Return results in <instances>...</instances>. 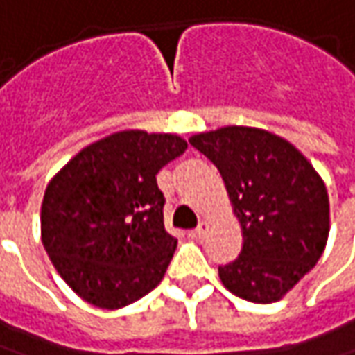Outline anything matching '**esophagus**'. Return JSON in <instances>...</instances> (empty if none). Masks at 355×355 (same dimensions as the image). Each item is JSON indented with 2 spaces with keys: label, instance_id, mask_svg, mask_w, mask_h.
Instances as JSON below:
<instances>
[{
  "label": "esophagus",
  "instance_id": "obj_1",
  "mask_svg": "<svg viewBox=\"0 0 355 355\" xmlns=\"http://www.w3.org/2000/svg\"><path fill=\"white\" fill-rule=\"evenodd\" d=\"M208 231H209L208 221H200V225H198L194 231H190V235H192L194 239H204L206 235H208Z\"/></svg>",
  "mask_w": 355,
  "mask_h": 355
}]
</instances>
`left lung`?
I'll list each match as a JSON object with an SVG mask.
<instances>
[{
  "label": "left lung",
  "mask_w": 355,
  "mask_h": 355,
  "mask_svg": "<svg viewBox=\"0 0 355 355\" xmlns=\"http://www.w3.org/2000/svg\"><path fill=\"white\" fill-rule=\"evenodd\" d=\"M188 141L218 167L243 229L241 254L219 266L223 286L252 303L278 301L327 247L322 178L299 149L266 130L227 126Z\"/></svg>",
  "instance_id": "8db88e82"
}]
</instances>
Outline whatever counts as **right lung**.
Instances as JSON below:
<instances>
[{"instance_id":"add662e5","label":"right lung","mask_w":355,"mask_h":355,"mask_svg":"<svg viewBox=\"0 0 355 355\" xmlns=\"http://www.w3.org/2000/svg\"><path fill=\"white\" fill-rule=\"evenodd\" d=\"M187 147L173 134L116 132L81 149L50 180L42 245L79 297L120 309L157 288L177 239L165 231L155 177Z\"/></svg>"}]
</instances>
